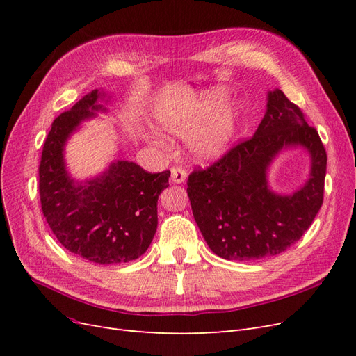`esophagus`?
I'll list each match as a JSON object with an SVG mask.
<instances>
[{
  "mask_svg": "<svg viewBox=\"0 0 356 356\" xmlns=\"http://www.w3.org/2000/svg\"><path fill=\"white\" fill-rule=\"evenodd\" d=\"M170 179L174 184H182L187 179V170L181 166H174L170 169Z\"/></svg>",
  "mask_w": 356,
  "mask_h": 356,
  "instance_id": "1",
  "label": "esophagus"
}]
</instances>
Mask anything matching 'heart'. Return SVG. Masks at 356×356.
I'll list each match as a JSON object with an SVG mask.
<instances>
[{
    "mask_svg": "<svg viewBox=\"0 0 356 356\" xmlns=\"http://www.w3.org/2000/svg\"><path fill=\"white\" fill-rule=\"evenodd\" d=\"M208 111L204 106L197 105L190 110L168 111L160 117V124L165 131L187 138L195 135L203 124ZM234 132V114L222 111L204 124L200 131L195 148L202 157H215L221 154L232 141Z\"/></svg>",
    "mask_w": 356,
    "mask_h": 356,
    "instance_id": "b5f03b06",
    "label": "heart"
}]
</instances>
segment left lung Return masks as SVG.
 <instances>
[{
	"label": "left lung",
	"mask_w": 356,
	"mask_h": 356,
	"mask_svg": "<svg viewBox=\"0 0 356 356\" xmlns=\"http://www.w3.org/2000/svg\"><path fill=\"white\" fill-rule=\"evenodd\" d=\"M311 153L305 188L289 197L268 190L265 170L282 147ZM327 153L318 131L282 90L268 92L267 111L254 136L233 145L187 179L191 211L212 250L225 260L248 261L286 251L314 222L324 202Z\"/></svg>",
	"instance_id": "8db88e82"
}]
</instances>
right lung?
<instances>
[{
    "mask_svg": "<svg viewBox=\"0 0 356 356\" xmlns=\"http://www.w3.org/2000/svg\"><path fill=\"white\" fill-rule=\"evenodd\" d=\"M102 93L92 90L51 123L42 147L40 175L41 211L63 248L96 264L136 260L157 230V199L169 186L170 172L144 170L134 161L117 160L101 177L74 182L63 163L70 134L93 111Z\"/></svg>",
    "mask_w": 356,
    "mask_h": 356,
    "instance_id": "obj_1",
    "label": "right lung"
}]
</instances>
